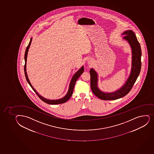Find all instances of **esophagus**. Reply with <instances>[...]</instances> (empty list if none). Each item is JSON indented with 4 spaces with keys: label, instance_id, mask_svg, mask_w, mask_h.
I'll return each mask as SVG.
<instances>
[{
    "label": "esophagus",
    "instance_id": "esophagus-1",
    "mask_svg": "<svg viewBox=\"0 0 154 154\" xmlns=\"http://www.w3.org/2000/svg\"><path fill=\"white\" fill-rule=\"evenodd\" d=\"M91 62H92V61L91 60H88V63H91Z\"/></svg>",
    "mask_w": 154,
    "mask_h": 154
}]
</instances>
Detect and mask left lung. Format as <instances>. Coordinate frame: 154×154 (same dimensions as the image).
I'll return each mask as SVG.
<instances>
[{
    "label": "left lung",
    "instance_id": "1",
    "mask_svg": "<svg viewBox=\"0 0 154 154\" xmlns=\"http://www.w3.org/2000/svg\"><path fill=\"white\" fill-rule=\"evenodd\" d=\"M122 35H125L123 39L127 41L130 45L132 52L131 69L130 75L123 85L114 92H105L98 87V74L91 68L90 70L91 89L94 95L103 100H115L127 95L131 91L141 69V50L140 43L134 33L131 30L125 31Z\"/></svg>",
    "mask_w": 154,
    "mask_h": 154
}]
</instances>
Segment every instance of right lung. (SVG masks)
<instances>
[{"mask_svg":"<svg viewBox=\"0 0 154 154\" xmlns=\"http://www.w3.org/2000/svg\"><path fill=\"white\" fill-rule=\"evenodd\" d=\"M32 38H31L30 41L29 42L28 45L27 46L26 49L25 54V66H24V72H25V75L26 79L27 80V82L30 85L32 89L34 91V92L37 95H38V97L41 99L42 101L45 102V103L50 104V105H57V104H60V103H64L68 101L70 97H71L72 94H73V90L74 88L75 84L76 83L77 80L78 79V78L79 77L83 72H84V67L82 66L81 68L78 70V71L76 72V73H75V74L73 75L72 78L71 80L70 81V83L69 84V87L68 91L67 94H66L65 97H62V98H60L58 100H48L47 98H45L43 97H42L41 95H40L38 92H37L35 90L34 87L32 86V84L30 82V80L29 79L27 75V71H26V63H27V55H28V52L31 43L32 42Z\"/></svg>","mask_w":154,"mask_h":154,"instance_id":"right-lung-1","label":"right lung"}]
</instances>
